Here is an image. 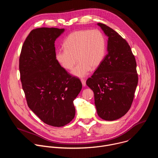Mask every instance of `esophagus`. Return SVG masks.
Wrapping results in <instances>:
<instances>
[{"mask_svg": "<svg viewBox=\"0 0 158 158\" xmlns=\"http://www.w3.org/2000/svg\"><path fill=\"white\" fill-rule=\"evenodd\" d=\"M81 82L82 84V85L84 87L85 86V80L84 79H81Z\"/></svg>", "mask_w": 158, "mask_h": 158, "instance_id": "34e87169", "label": "esophagus"}]
</instances>
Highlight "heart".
Returning a JSON list of instances; mask_svg holds the SVG:
<instances>
[{
	"label": "heart",
	"instance_id": "obj_1",
	"mask_svg": "<svg viewBox=\"0 0 158 158\" xmlns=\"http://www.w3.org/2000/svg\"><path fill=\"white\" fill-rule=\"evenodd\" d=\"M64 46L65 48L56 51V59L67 70H72L79 60L73 71L79 77L86 76L92 67H98L106 54L105 37L97 29L73 32L65 38Z\"/></svg>",
	"mask_w": 158,
	"mask_h": 158
}]
</instances>
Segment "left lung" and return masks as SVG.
Masks as SVG:
<instances>
[{"label": "left lung", "instance_id": "1", "mask_svg": "<svg viewBox=\"0 0 158 158\" xmlns=\"http://www.w3.org/2000/svg\"><path fill=\"white\" fill-rule=\"evenodd\" d=\"M108 37L107 54L86 84L94 94L98 116L114 121L129 110L138 82L136 62L127 41L118 32L98 23Z\"/></svg>", "mask_w": 158, "mask_h": 158}]
</instances>
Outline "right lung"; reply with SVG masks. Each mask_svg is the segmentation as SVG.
Wrapping results in <instances>:
<instances>
[{
	"label": "right lung",
	"instance_id": "obj_1",
	"mask_svg": "<svg viewBox=\"0 0 158 158\" xmlns=\"http://www.w3.org/2000/svg\"><path fill=\"white\" fill-rule=\"evenodd\" d=\"M64 29H33L22 46L19 71L29 107L48 125L61 127L74 118L73 101L82 89L81 81L56 59L55 40Z\"/></svg>",
	"mask_w": 158,
	"mask_h": 158
}]
</instances>
